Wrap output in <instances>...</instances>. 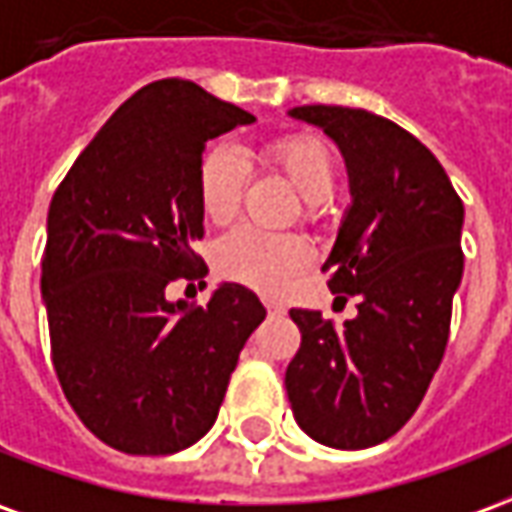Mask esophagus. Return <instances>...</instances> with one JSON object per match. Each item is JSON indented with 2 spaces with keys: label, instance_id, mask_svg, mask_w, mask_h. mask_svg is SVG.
<instances>
[{
  "label": "esophagus",
  "instance_id": "esophagus-1",
  "mask_svg": "<svg viewBox=\"0 0 512 512\" xmlns=\"http://www.w3.org/2000/svg\"><path fill=\"white\" fill-rule=\"evenodd\" d=\"M264 306H267V312H270V315H284V306H281V303L264 301Z\"/></svg>",
  "mask_w": 512,
  "mask_h": 512
}]
</instances>
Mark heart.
Listing matches in <instances>:
<instances>
[{"label": "heart", "mask_w": 512, "mask_h": 512, "mask_svg": "<svg viewBox=\"0 0 512 512\" xmlns=\"http://www.w3.org/2000/svg\"><path fill=\"white\" fill-rule=\"evenodd\" d=\"M264 158L287 175L303 200L320 203L331 195L337 167L329 147L315 136H287L267 147ZM248 178V161L236 147H214L197 172V197L206 220L214 225L231 222L239 211L242 186ZM312 259V248L303 236L270 234L259 228H236L217 248V267L222 276L236 278L256 290L276 292L303 270Z\"/></svg>", "instance_id": "1"}]
</instances>
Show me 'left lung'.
<instances>
[{"instance_id": "left-lung-1", "label": "left lung", "mask_w": 512, "mask_h": 512, "mask_svg": "<svg viewBox=\"0 0 512 512\" xmlns=\"http://www.w3.org/2000/svg\"><path fill=\"white\" fill-rule=\"evenodd\" d=\"M343 155L351 206L323 270L357 317L337 329L317 309H290L301 348L287 396L303 432L331 449H368L418 410L449 343L463 281V200L446 169L396 122L343 105H301Z\"/></svg>"}]
</instances>
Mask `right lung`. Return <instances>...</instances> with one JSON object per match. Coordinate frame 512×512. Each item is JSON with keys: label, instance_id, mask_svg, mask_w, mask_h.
Wrapping results in <instances>:
<instances>
[{"label": "right lung", "instance_id": "add662e5", "mask_svg": "<svg viewBox=\"0 0 512 512\" xmlns=\"http://www.w3.org/2000/svg\"><path fill=\"white\" fill-rule=\"evenodd\" d=\"M253 122L189 80H155L116 108L49 203L52 362L77 418L111 449L175 454L203 438L267 315L234 281L206 306L167 298L169 281L209 273L192 250L206 142Z\"/></svg>", "mask_w": 512, "mask_h": 512}]
</instances>
